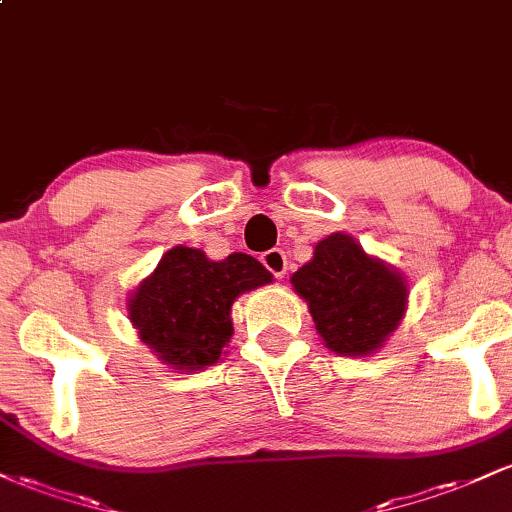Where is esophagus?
Instances as JSON below:
<instances>
[{
    "mask_svg": "<svg viewBox=\"0 0 512 512\" xmlns=\"http://www.w3.org/2000/svg\"><path fill=\"white\" fill-rule=\"evenodd\" d=\"M260 260H262L264 267H267L269 272H272V274L276 276V279H284V276H286V264H289V262H286L284 252L276 250V248H274V250H267V252H264V255L260 257Z\"/></svg>",
    "mask_w": 512,
    "mask_h": 512,
    "instance_id": "1",
    "label": "esophagus"
}]
</instances>
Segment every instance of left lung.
<instances>
[{
  "label": "left lung",
  "mask_w": 512,
  "mask_h": 512,
  "mask_svg": "<svg viewBox=\"0 0 512 512\" xmlns=\"http://www.w3.org/2000/svg\"><path fill=\"white\" fill-rule=\"evenodd\" d=\"M291 286L308 303L322 344L339 356L383 349L409 305L404 274L342 231L315 243L313 257L291 276Z\"/></svg>",
  "instance_id": "left-lung-1"
}]
</instances>
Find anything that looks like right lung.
Masks as SVG:
<instances>
[{"mask_svg":"<svg viewBox=\"0 0 512 512\" xmlns=\"http://www.w3.org/2000/svg\"><path fill=\"white\" fill-rule=\"evenodd\" d=\"M272 281L274 276L245 252L216 262L204 250L175 245L129 293L127 317L163 366L197 373L226 354L236 298Z\"/></svg>","mask_w":512,"mask_h":512,"instance_id":"right-lung-1","label":"right lung"}]
</instances>
